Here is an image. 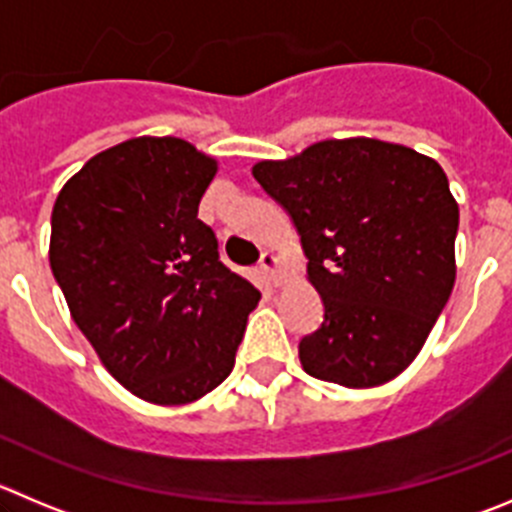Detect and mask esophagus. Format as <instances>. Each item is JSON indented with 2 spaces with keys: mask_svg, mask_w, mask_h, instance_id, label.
I'll list each match as a JSON object with an SVG mask.
<instances>
[{
  "mask_svg": "<svg viewBox=\"0 0 512 512\" xmlns=\"http://www.w3.org/2000/svg\"><path fill=\"white\" fill-rule=\"evenodd\" d=\"M260 270L265 272L267 283H270L272 288H280V285L288 283V270H285L283 262H280L278 257L272 255V252H262Z\"/></svg>",
  "mask_w": 512,
  "mask_h": 512,
  "instance_id": "34e87169",
  "label": "esophagus"
}]
</instances>
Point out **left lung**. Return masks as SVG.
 <instances>
[{
    "instance_id": "8db88e82",
    "label": "left lung",
    "mask_w": 512,
    "mask_h": 512,
    "mask_svg": "<svg viewBox=\"0 0 512 512\" xmlns=\"http://www.w3.org/2000/svg\"><path fill=\"white\" fill-rule=\"evenodd\" d=\"M283 204L323 300L300 341L305 374L346 389L396 379L455 288L460 207L442 166L401 143L353 136L252 166Z\"/></svg>"
}]
</instances>
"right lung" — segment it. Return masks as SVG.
<instances>
[{
	"mask_svg": "<svg viewBox=\"0 0 512 512\" xmlns=\"http://www.w3.org/2000/svg\"><path fill=\"white\" fill-rule=\"evenodd\" d=\"M219 161L174 136L95 154L52 207L50 267L70 318L133 396L181 407L234 366L260 293L197 217Z\"/></svg>",
	"mask_w": 512,
	"mask_h": 512,
	"instance_id": "obj_1",
	"label": "right lung"
}]
</instances>
